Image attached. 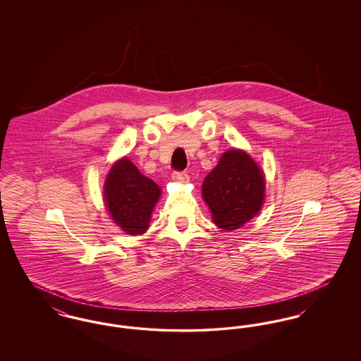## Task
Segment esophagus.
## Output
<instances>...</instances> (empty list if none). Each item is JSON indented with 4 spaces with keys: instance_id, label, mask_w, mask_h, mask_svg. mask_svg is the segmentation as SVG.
<instances>
[{
    "instance_id": "1",
    "label": "esophagus",
    "mask_w": 361,
    "mask_h": 361,
    "mask_svg": "<svg viewBox=\"0 0 361 361\" xmlns=\"http://www.w3.org/2000/svg\"><path fill=\"white\" fill-rule=\"evenodd\" d=\"M172 180L176 181V183L185 184V183L189 181V176L185 172H174L172 174Z\"/></svg>"
}]
</instances>
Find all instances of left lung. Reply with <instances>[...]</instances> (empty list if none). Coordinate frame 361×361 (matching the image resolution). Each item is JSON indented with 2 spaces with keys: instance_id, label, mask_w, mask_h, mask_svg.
<instances>
[{
  "instance_id": "left-lung-1",
  "label": "left lung",
  "mask_w": 361,
  "mask_h": 361,
  "mask_svg": "<svg viewBox=\"0 0 361 361\" xmlns=\"http://www.w3.org/2000/svg\"><path fill=\"white\" fill-rule=\"evenodd\" d=\"M202 196L214 224L226 231L237 230L264 204L265 176L246 152L227 150L204 178Z\"/></svg>"
}]
</instances>
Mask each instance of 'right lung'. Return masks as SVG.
<instances>
[{
    "label": "right lung",
    "mask_w": 361,
    "mask_h": 361,
    "mask_svg": "<svg viewBox=\"0 0 361 361\" xmlns=\"http://www.w3.org/2000/svg\"><path fill=\"white\" fill-rule=\"evenodd\" d=\"M161 188L124 157L116 161L104 184V202L114 222L130 235L143 234L150 224Z\"/></svg>",
    "instance_id": "add662e5"
}]
</instances>
